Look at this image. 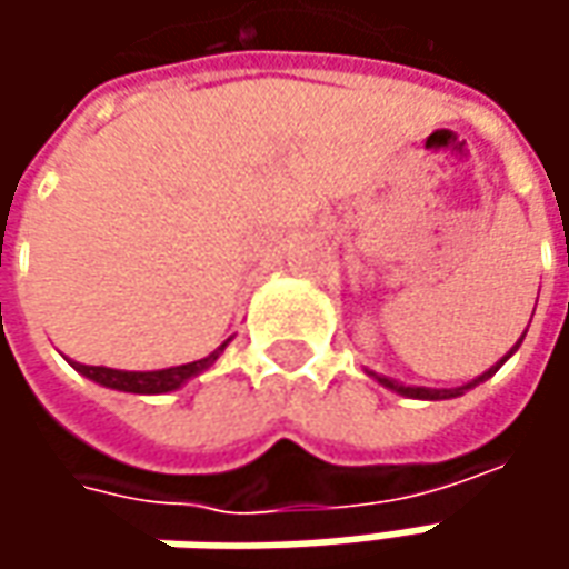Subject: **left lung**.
<instances>
[{"label": "left lung", "mask_w": 569, "mask_h": 569, "mask_svg": "<svg viewBox=\"0 0 569 569\" xmlns=\"http://www.w3.org/2000/svg\"><path fill=\"white\" fill-rule=\"evenodd\" d=\"M519 345H522V339L516 341L513 351H516V348H519ZM513 351H510V355H513ZM510 355H507V358H510ZM507 358H503V361H507ZM503 361H500V363H503ZM500 363H497V367H500ZM497 367H491V370H485V373H481L478 380L466 382V386H456V389H427V386H402V382L389 380V377H377V373H370V377H377V382H382L386 389H392V392H399V396H411V399H430V402H437V399H456V396H462L466 389H471V386H478V382H485V380H488V377H493V373H497Z\"/></svg>", "instance_id": "8db88e82"}]
</instances>
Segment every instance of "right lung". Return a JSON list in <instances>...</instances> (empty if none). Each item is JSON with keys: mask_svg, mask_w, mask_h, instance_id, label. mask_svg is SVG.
Wrapping results in <instances>:
<instances>
[{"mask_svg": "<svg viewBox=\"0 0 569 569\" xmlns=\"http://www.w3.org/2000/svg\"><path fill=\"white\" fill-rule=\"evenodd\" d=\"M228 348V341L218 348V351H211L208 358L202 361H192V363H180V367H167V370H113V367H91V363H76L81 377H88V380L100 382V386H107V389H120V392H136V396H164V392H173V389H180L183 382H189L192 377H199L202 370H208L211 363L218 361V355Z\"/></svg>", "mask_w": 569, "mask_h": 569, "instance_id": "right-lung-1", "label": "right lung"}]
</instances>
